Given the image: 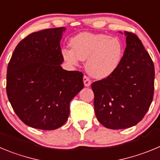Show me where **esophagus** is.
Masks as SVG:
<instances>
[{
  "label": "esophagus",
  "mask_w": 160,
  "mask_h": 160,
  "mask_svg": "<svg viewBox=\"0 0 160 160\" xmlns=\"http://www.w3.org/2000/svg\"><path fill=\"white\" fill-rule=\"evenodd\" d=\"M83 82H84V86H86V87H89L91 85V82H90V78L86 77V76L83 77Z\"/></svg>",
  "instance_id": "34e87169"
}]
</instances>
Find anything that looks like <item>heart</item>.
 Returning <instances> with one entry per match:
<instances>
[{
	"instance_id": "heart-1",
	"label": "heart",
	"mask_w": 160,
	"mask_h": 160,
	"mask_svg": "<svg viewBox=\"0 0 160 160\" xmlns=\"http://www.w3.org/2000/svg\"><path fill=\"white\" fill-rule=\"evenodd\" d=\"M71 49L62 50L63 59L76 66L79 59L86 61L85 67L95 78L103 79L112 75L122 62L124 47L117 37L102 33L82 32L70 40Z\"/></svg>"
}]
</instances>
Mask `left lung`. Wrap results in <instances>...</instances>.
Returning <instances> with one entry per match:
<instances>
[{
	"label": "left lung",
	"instance_id": "8db88e82",
	"mask_svg": "<svg viewBox=\"0 0 160 160\" xmlns=\"http://www.w3.org/2000/svg\"><path fill=\"white\" fill-rule=\"evenodd\" d=\"M124 33L126 48L120 67L112 75L91 85L97 119L110 129L138 124L153 99V62L136 35Z\"/></svg>",
	"mask_w": 160,
	"mask_h": 160
}]
</instances>
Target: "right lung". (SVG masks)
<instances>
[{"instance_id":"1","label":"right lung","mask_w":160,"mask_h":160,"mask_svg":"<svg viewBox=\"0 0 160 160\" xmlns=\"http://www.w3.org/2000/svg\"><path fill=\"white\" fill-rule=\"evenodd\" d=\"M66 28L33 32L13 51L6 91L13 110L28 126L54 130L63 125L70 102L83 89V74L63 70L60 40Z\"/></svg>"}]
</instances>
